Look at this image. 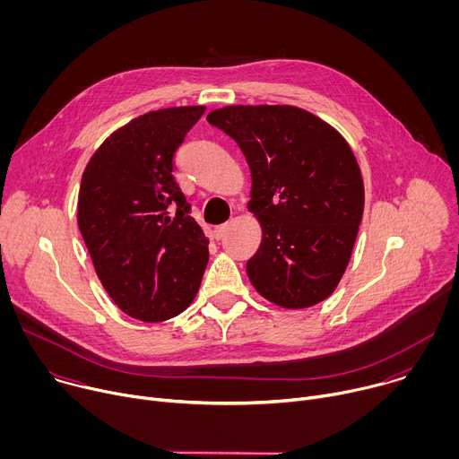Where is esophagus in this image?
<instances>
[{
	"instance_id": "obj_1",
	"label": "esophagus",
	"mask_w": 459,
	"mask_h": 459,
	"mask_svg": "<svg viewBox=\"0 0 459 459\" xmlns=\"http://www.w3.org/2000/svg\"><path fill=\"white\" fill-rule=\"evenodd\" d=\"M227 229H229V225H218V227H214V238H216V239H221V238L225 236Z\"/></svg>"
}]
</instances>
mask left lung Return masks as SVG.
<instances>
[{
	"label": "left lung",
	"mask_w": 459,
	"mask_h": 459,
	"mask_svg": "<svg viewBox=\"0 0 459 459\" xmlns=\"http://www.w3.org/2000/svg\"><path fill=\"white\" fill-rule=\"evenodd\" d=\"M207 121L241 149L252 178L248 211L261 225L247 261L254 289L283 308L329 298L347 265L365 188L347 140L292 105H229Z\"/></svg>",
	"instance_id": "obj_1"
}]
</instances>
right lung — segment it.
Here are the masks:
<instances>
[{
    "label": "right lung",
    "instance_id": "add662e5",
    "mask_svg": "<svg viewBox=\"0 0 459 459\" xmlns=\"http://www.w3.org/2000/svg\"><path fill=\"white\" fill-rule=\"evenodd\" d=\"M204 112L170 107L134 117L100 145L82 176L78 227L96 274L140 321L181 314L209 264V239L172 176L174 154Z\"/></svg>",
    "mask_w": 459,
    "mask_h": 459
}]
</instances>
